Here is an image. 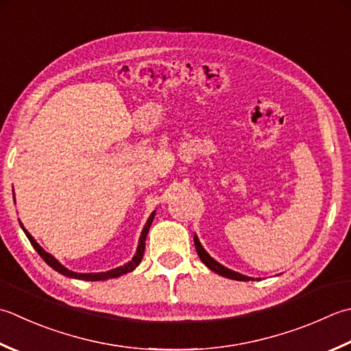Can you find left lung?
<instances>
[{"label":"left lung","mask_w":351,"mask_h":351,"mask_svg":"<svg viewBox=\"0 0 351 351\" xmlns=\"http://www.w3.org/2000/svg\"><path fill=\"white\" fill-rule=\"evenodd\" d=\"M193 240H195V246H196V252H197L199 258H201V262H202L205 266H207L208 269H211L213 272L219 274V276L226 277V278H231V280H237V281H250V280H252V281H254L252 277L243 276V274L236 272V271H232V269H228V267H225L223 265L216 262V260L213 258V257L210 256V254L204 250V246L201 245V242H199V239H197L196 234H195ZM256 280H260V278H256Z\"/></svg>","instance_id":"1"}]
</instances>
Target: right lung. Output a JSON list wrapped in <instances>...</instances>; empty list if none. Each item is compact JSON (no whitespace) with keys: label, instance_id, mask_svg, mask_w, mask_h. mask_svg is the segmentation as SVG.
Here are the masks:
<instances>
[{"label":"right lung","instance_id":"add662e5","mask_svg":"<svg viewBox=\"0 0 351 351\" xmlns=\"http://www.w3.org/2000/svg\"><path fill=\"white\" fill-rule=\"evenodd\" d=\"M155 210L152 211V215L149 216L146 225H144V228L141 231V236L138 239V246H136V251L134 254L132 260H129L128 263H125L123 266H119L115 267V269H111V271H106V272H88V274H84V272H74V271H70L68 267H65L64 265H62L58 258H54L50 252H47L43 246H40L36 240H34V237L30 234L29 231H27L24 228V225L19 222L21 228H23V231L25 232L27 239L30 240V243L33 245V248L38 251V254L40 257L44 258V262L51 266L54 271H58L59 274H62V276L65 277H70V278H75V280H86V281H103V280H109V278H117L120 276H125V274L134 271L136 266H138L141 263V258H143V254H144V248H146V237H147V232H149V228L150 225H152L154 222V217H155Z\"/></svg>","mask_w":351,"mask_h":351}]
</instances>
